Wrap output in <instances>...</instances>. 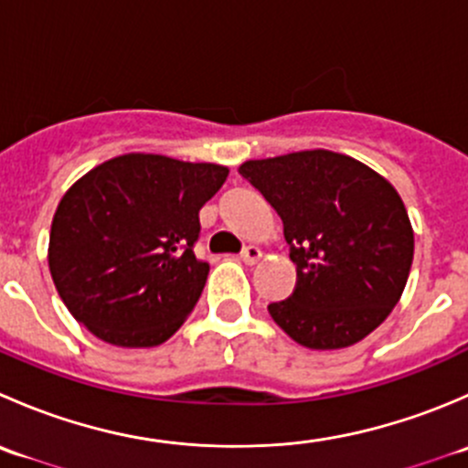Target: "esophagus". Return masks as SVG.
Listing matches in <instances>:
<instances>
[{
  "label": "esophagus",
  "mask_w": 468,
  "mask_h": 468,
  "mask_svg": "<svg viewBox=\"0 0 468 468\" xmlns=\"http://www.w3.org/2000/svg\"><path fill=\"white\" fill-rule=\"evenodd\" d=\"M239 258H242V262H247V264H256L262 258V251L258 247H247Z\"/></svg>",
  "instance_id": "esophagus-1"
}]
</instances>
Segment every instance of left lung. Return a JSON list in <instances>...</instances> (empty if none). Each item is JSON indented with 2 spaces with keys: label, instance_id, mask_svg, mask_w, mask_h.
I'll return each instance as SVG.
<instances>
[{
  "label": "left lung",
  "instance_id": "left-lung-1",
  "mask_svg": "<svg viewBox=\"0 0 468 468\" xmlns=\"http://www.w3.org/2000/svg\"><path fill=\"white\" fill-rule=\"evenodd\" d=\"M239 174L282 219L296 287L271 319L314 351L346 348L389 317L408 282L414 233L387 178L351 155L313 149L247 160Z\"/></svg>",
  "mask_w": 468,
  "mask_h": 468
}]
</instances>
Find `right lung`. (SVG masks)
Segmentation results:
<instances>
[{
    "instance_id": "right-lung-1",
    "label": "right lung",
    "mask_w": 468,
    "mask_h": 468,
    "mask_svg": "<svg viewBox=\"0 0 468 468\" xmlns=\"http://www.w3.org/2000/svg\"><path fill=\"white\" fill-rule=\"evenodd\" d=\"M226 176L221 165L124 154L79 178L49 233V271L72 317L112 346L167 342L204 292L199 210Z\"/></svg>"
}]
</instances>
